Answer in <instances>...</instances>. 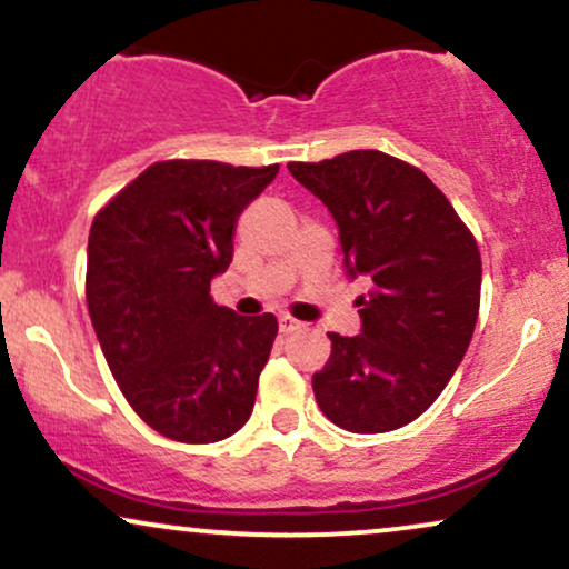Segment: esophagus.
<instances>
[{"mask_svg": "<svg viewBox=\"0 0 569 569\" xmlns=\"http://www.w3.org/2000/svg\"><path fill=\"white\" fill-rule=\"evenodd\" d=\"M278 328H280V333H293V331H299V328H302V323H299V320H293L291 315H280Z\"/></svg>", "mask_w": 569, "mask_h": 569, "instance_id": "1", "label": "esophagus"}]
</instances>
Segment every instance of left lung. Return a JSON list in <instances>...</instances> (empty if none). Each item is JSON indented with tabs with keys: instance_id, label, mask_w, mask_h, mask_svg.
<instances>
[{
	"instance_id": "8db88e82",
	"label": "left lung",
	"mask_w": 569,
	"mask_h": 569,
	"mask_svg": "<svg viewBox=\"0 0 569 569\" xmlns=\"http://www.w3.org/2000/svg\"><path fill=\"white\" fill-rule=\"evenodd\" d=\"M289 172L331 211L347 276L373 283L358 299V337L328 333L331 358L312 376L315 400L347 432L406 427L440 397L475 333V236L421 169L381 150L293 161Z\"/></svg>"
}]
</instances>
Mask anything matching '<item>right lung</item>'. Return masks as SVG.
<instances>
[{"instance_id": "1", "label": "right lung", "mask_w": 569, "mask_h": 569, "mask_svg": "<svg viewBox=\"0 0 569 569\" xmlns=\"http://www.w3.org/2000/svg\"><path fill=\"white\" fill-rule=\"evenodd\" d=\"M272 167L159 161L98 211L87 246V307L116 385L150 429L203 445L254 408L276 315L246 318L211 299L232 262L241 211Z\"/></svg>"}]
</instances>
